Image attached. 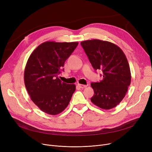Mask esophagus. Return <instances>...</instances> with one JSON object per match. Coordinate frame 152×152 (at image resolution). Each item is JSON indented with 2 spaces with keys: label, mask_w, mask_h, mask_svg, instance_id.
I'll list each match as a JSON object with an SVG mask.
<instances>
[{
  "label": "esophagus",
  "mask_w": 152,
  "mask_h": 152,
  "mask_svg": "<svg viewBox=\"0 0 152 152\" xmlns=\"http://www.w3.org/2000/svg\"><path fill=\"white\" fill-rule=\"evenodd\" d=\"M77 86H78L79 87H80V88H81V89H83V88H84V87H86L87 86H86V85L81 84H77Z\"/></svg>",
  "instance_id": "1"
}]
</instances>
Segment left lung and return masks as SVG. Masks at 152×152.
I'll return each mask as SVG.
<instances>
[{"mask_svg":"<svg viewBox=\"0 0 152 152\" xmlns=\"http://www.w3.org/2000/svg\"><path fill=\"white\" fill-rule=\"evenodd\" d=\"M81 44L92 67L103 72L102 80L91 84L94 91L91 102L104 110L116 107L125 97L131 81L125 54L118 45L108 41L92 39Z\"/></svg>","mask_w":152,"mask_h":152,"instance_id":"left-lung-1","label":"left lung"}]
</instances>
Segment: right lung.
<instances>
[{"label":"right lung","instance_id":"add662e5","mask_svg":"<svg viewBox=\"0 0 152 152\" xmlns=\"http://www.w3.org/2000/svg\"><path fill=\"white\" fill-rule=\"evenodd\" d=\"M78 42L47 41L32 52L24 73V81L31 100L44 112L56 115L68 105L75 84L62 83L60 69Z\"/></svg>","mask_w":152,"mask_h":152}]
</instances>
